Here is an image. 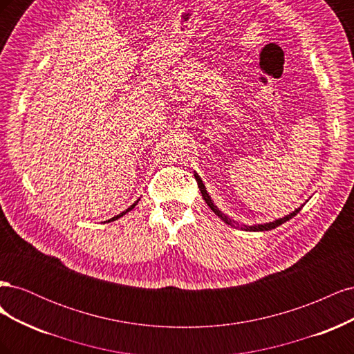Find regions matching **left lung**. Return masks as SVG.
Here are the masks:
<instances>
[{"label": "left lung", "instance_id": "1", "mask_svg": "<svg viewBox=\"0 0 354 354\" xmlns=\"http://www.w3.org/2000/svg\"><path fill=\"white\" fill-rule=\"evenodd\" d=\"M195 178H196V181H198V187H199V190H201L202 198H203V201L207 202V205L211 208V211H212L214 214H216V216H218V218H221L224 223L229 224V226H232V227H236V229H242V230H246V232H264V230H272V229H274V227H277V226H281V224H283V223H285V221H288L289 218L295 217V216H297V212L303 208V205H301L299 208L294 209L292 212L286 214V216H283L282 218H276V220L269 221V223L252 224V226H248V224H239V223H236L234 220H232L229 216H226V214H224V212H223V211L216 205V203H214V201H212V199H211V196L208 195V192H207L205 185H203V181H202V178L198 176L196 171H195Z\"/></svg>", "mask_w": 354, "mask_h": 354}]
</instances>
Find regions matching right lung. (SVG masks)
Wrapping results in <instances>:
<instances>
[{"label":"right lung","mask_w":354,"mask_h":354,"mask_svg":"<svg viewBox=\"0 0 354 354\" xmlns=\"http://www.w3.org/2000/svg\"><path fill=\"white\" fill-rule=\"evenodd\" d=\"M138 201H140V198H138V199H137V201H136V202H134V203H133V205H130V207H128V208H127V209H125V211H122V212H121V214H118V216H115V217H112V218H111V220H106V223H111V221H115V220H118V218H121V217H122V216H125V214H127V212H130V211H131V209H133V208H134V207H136V205H137V203H138Z\"/></svg>","instance_id":"right-lung-1"}]
</instances>
